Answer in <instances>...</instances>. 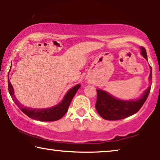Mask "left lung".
<instances>
[{
    "label": "left lung",
    "mask_w": 160,
    "mask_h": 160,
    "mask_svg": "<svg viewBox=\"0 0 160 160\" xmlns=\"http://www.w3.org/2000/svg\"><path fill=\"white\" fill-rule=\"evenodd\" d=\"M141 54L147 60V54L145 48L141 47ZM151 68L149 80H152V70ZM151 90V86L144 92L141 98L136 100L124 101L116 99L106 92L97 89V101L95 108L98 113L106 120H119L130 117L138 111L146 102Z\"/></svg>",
    "instance_id": "8db88e82"
}]
</instances>
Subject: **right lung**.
Masks as SVG:
<instances>
[{"instance_id":"1","label":"right lung","mask_w":160,"mask_h":160,"mask_svg":"<svg viewBox=\"0 0 160 160\" xmlns=\"http://www.w3.org/2000/svg\"><path fill=\"white\" fill-rule=\"evenodd\" d=\"M80 87V84H77L76 86L70 89V90L68 92L66 95L65 96L62 101L60 103H59L58 106L45 109L29 108H27V107H25L21 103H19L18 100L16 99V98H15V96L14 95V89H13L12 85L11 84L8 76V92H9L11 97H12V100H14L15 104H16L17 106L20 108V110L22 111L24 113H25L28 117L42 122L57 121V120L61 119V118L66 113L70 104H71V102L72 99H73L74 95H75V94L76 93L78 89H79Z\"/></svg>"}]
</instances>
